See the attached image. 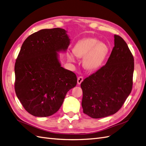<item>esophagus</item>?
Here are the masks:
<instances>
[{
  "instance_id": "34e87169",
  "label": "esophagus",
  "mask_w": 146,
  "mask_h": 146,
  "mask_svg": "<svg viewBox=\"0 0 146 146\" xmlns=\"http://www.w3.org/2000/svg\"><path fill=\"white\" fill-rule=\"evenodd\" d=\"M83 80V78L82 77H78L77 78V84L78 85H80L81 83Z\"/></svg>"
}]
</instances>
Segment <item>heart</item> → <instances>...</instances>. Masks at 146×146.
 <instances>
[{
    "instance_id": "1",
    "label": "heart",
    "mask_w": 146,
    "mask_h": 146,
    "mask_svg": "<svg viewBox=\"0 0 146 146\" xmlns=\"http://www.w3.org/2000/svg\"><path fill=\"white\" fill-rule=\"evenodd\" d=\"M108 52V47L105 43L99 42L92 38H84L78 41L73 48V53L78 58H83V68L88 71H95L103 64ZM69 61H76L72 53L67 54Z\"/></svg>"
}]
</instances>
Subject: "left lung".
<instances>
[{
    "label": "left lung",
    "instance_id": "obj_1",
    "mask_svg": "<svg viewBox=\"0 0 146 146\" xmlns=\"http://www.w3.org/2000/svg\"><path fill=\"white\" fill-rule=\"evenodd\" d=\"M114 46L107 63L81 83L83 113L92 118L116 113L131 91L133 56L121 36L114 35Z\"/></svg>",
    "mask_w": 146,
    "mask_h": 146
}]
</instances>
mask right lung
I'll list each match as a JSON object with an SVG mask.
<instances>
[{"label":"right lung","instance_id":"1","mask_svg":"<svg viewBox=\"0 0 146 146\" xmlns=\"http://www.w3.org/2000/svg\"><path fill=\"white\" fill-rule=\"evenodd\" d=\"M70 39L61 28L42 29L25 39L15 66V92L25 110L36 117L55 114L67 92L77 85L76 75L61 67L59 52Z\"/></svg>","mask_w":146,"mask_h":146}]
</instances>
